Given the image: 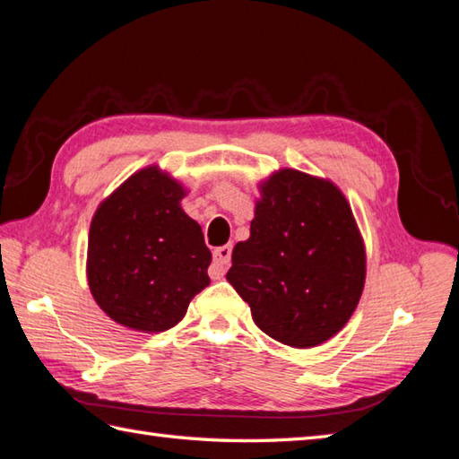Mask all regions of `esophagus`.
I'll return each mask as SVG.
<instances>
[{
  "label": "esophagus",
  "mask_w": 459,
  "mask_h": 459,
  "mask_svg": "<svg viewBox=\"0 0 459 459\" xmlns=\"http://www.w3.org/2000/svg\"><path fill=\"white\" fill-rule=\"evenodd\" d=\"M230 255H232V248L229 245L212 250V266L209 270L212 280H221L224 276V272H227L230 264Z\"/></svg>",
  "instance_id": "esophagus-1"
}]
</instances>
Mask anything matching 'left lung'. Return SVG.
<instances>
[{
    "mask_svg": "<svg viewBox=\"0 0 459 459\" xmlns=\"http://www.w3.org/2000/svg\"><path fill=\"white\" fill-rule=\"evenodd\" d=\"M258 191L250 237L232 250L227 280L266 335L317 347L357 309L367 276L363 237L343 191L325 178L281 168Z\"/></svg>",
    "mask_w": 459,
    "mask_h": 459,
    "instance_id": "1",
    "label": "left lung"
}]
</instances>
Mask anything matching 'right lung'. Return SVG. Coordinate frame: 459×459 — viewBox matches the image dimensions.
Masks as SVG:
<instances>
[{
	"label": "right lung",
	"mask_w": 459,
	"mask_h": 459,
	"mask_svg": "<svg viewBox=\"0 0 459 459\" xmlns=\"http://www.w3.org/2000/svg\"><path fill=\"white\" fill-rule=\"evenodd\" d=\"M187 193L171 173L148 165L96 209L86 280L116 324L160 333L179 324L189 301L211 284V250L199 222L181 209Z\"/></svg>",
	"instance_id": "right-lung-1"
}]
</instances>
